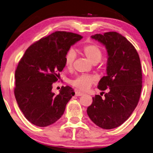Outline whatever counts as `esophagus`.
<instances>
[{"label": "esophagus", "mask_w": 153, "mask_h": 153, "mask_svg": "<svg viewBox=\"0 0 153 153\" xmlns=\"http://www.w3.org/2000/svg\"><path fill=\"white\" fill-rule=\"evenodd\" d=\"M76 96H82V95H84V93H82L79 91H76Z\"/></svg>", "instance_id": "34e87169"}]
</instances>
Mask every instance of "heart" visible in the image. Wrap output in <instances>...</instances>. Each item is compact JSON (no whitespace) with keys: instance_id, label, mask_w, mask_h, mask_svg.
<instances>
[{"instance_id":"b5f03b06","label":"heart","mask_w":153,"mask_h":153,"mask_svg":"<svg viewBox=\"0 0 153 153\" xmlns=\"http://www.w3.org/2000/svg\"><path fill=\"white\" fill-rule=\"evenodd\" d=\"M82 52L90 62L95 64L100 61L102 58V50L98 45L91 43L83 46ZM76 53L73 49H69L66 52L64 58L65 66L67 69H71L73 66ZM97 81V77L93 75L82 74L71 81V84L75 88L80 91H86Z\"/></svg>"}]
</instances>
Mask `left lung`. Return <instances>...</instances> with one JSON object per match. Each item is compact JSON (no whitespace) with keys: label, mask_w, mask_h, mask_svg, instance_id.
Masks as SVG:
<instances>
[{"label":"left lung","mask_w":153,"mask_h":153,"mask_svg":"<svg viewBox=\"0 0 153 153\" xmlns=\"http://www.w3.org/2000/svg\"><path fill=\"white\" fill-rule=\"evenodd\" d=\"M91 37L107 49V75L100 79L97 88L108 92H102L103 99L101 94L93 97L87 114L99 127L114 129L125 123L137 105L142 87L140 57L134 46L119 33L108 32Z\"/></svg>","instance_id":"1"}]
</instances>
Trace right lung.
<instances>
[{"label": "right lung", "mask_w": 153, "mask_h": 153, "mask_svg": "<svg viewBox=\"0 0 153 153\" xmlns=\"http://www.w3.org/2000/svg\"><path fill=\"white\" fill-rule=\"evenodd\" d=\"M82 38L76 33L56 31L29 46L19 61L14 94L19 108L32 124L47 127L63 114L75 93L67 86L55 95L52 84L65 67L66 52Z\"/></svg>", "instance_id": "right-lung-1"}]
</instances>
